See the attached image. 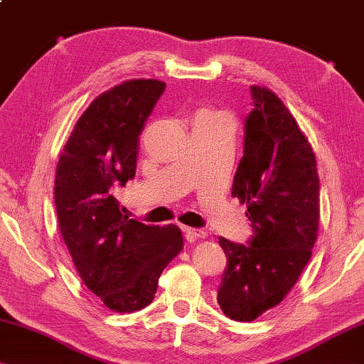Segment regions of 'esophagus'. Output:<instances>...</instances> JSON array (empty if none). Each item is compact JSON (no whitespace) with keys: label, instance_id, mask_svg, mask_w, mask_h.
Returning <instances> with one entry per match:
<instances>
[{"label":"esophagus","instance_id":"1","mask_svg":"<svg viewBox=\"0 0 364 364\" xmlns=\"http://www.w3.org/2000/svg\"><path fill=\"white\" fill-rule=\"evenodd\" d=\"M182 231L186 234L187 239H200V237H205L206 232L203 229H197V228H188V226H182Z\"/></svg>","mask_w":364,"mask_h":364}]
</instances>
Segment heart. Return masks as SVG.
Masks as SVG:
<instances>
[{
  "mask_svg": "<svg viewBox=\"0 0 364 364\" xmlns=\"http://www.w3.org/2000/svg\"><path fill=\"white\" fill-rule=\"evenodd\" d=\"M200 114H211V110H201Z\"/></svg>",
  "mask_w": 364,
  "mask_h": 364,
  "instance_id": "obj_1",
  "label": "heart"
}]
</instances>
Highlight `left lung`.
<instances>
[{
  "instance_id": "left-lung-1",
  "label": "left lung",
  "mask_w": 364,
  "mask_h": 364,
  "mask_svg": "<svg viewBox=\"0 0 364 364\" xmlns=\"http://www.w3.org/2000/svg\"><path fill=\"white\" fill-rule=\"evenodd\" d=\"M244 156L232 197L252 225L247 245L220 237L228 265L218 304L232 321L252 322L282 303L311 259L318 228L316 156L275 92L250 86Z\"/></svg>"
}]
</instances>
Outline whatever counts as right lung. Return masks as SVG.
Segmentation results:
<instances>
[{"instance_id":"obj_1","label":"right lung","mask_w":364,"mask_h":364,"mask_svg":"<svg viewBox=\"0 0 364 364\" xmlns=\"http://www.w3.org/2000/svg\"><path fill=\"white\" fill-rule=\"evenodd\" d=\"M166 85L132 80L100 94L76 122L55 176L61 236L87 289L115 312L151 304L158 279L181 252L178 226L122 215L115 187L135 177L144 124Z\"/></svg>"}]
</instances>
